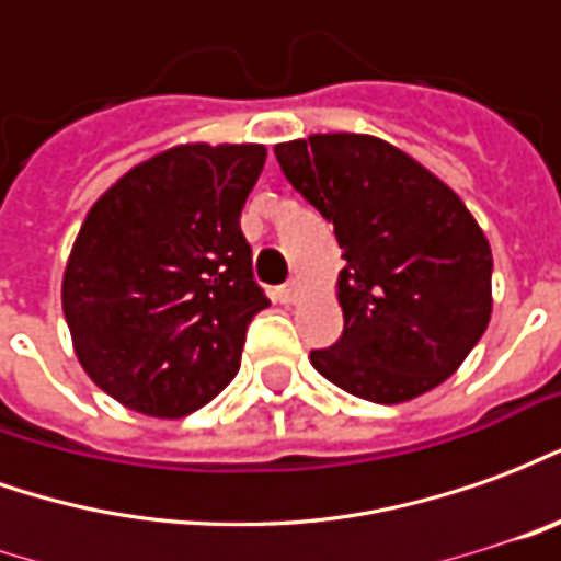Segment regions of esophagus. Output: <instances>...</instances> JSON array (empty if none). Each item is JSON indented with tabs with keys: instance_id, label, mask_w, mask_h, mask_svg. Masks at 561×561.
I'll use <instances>...</instances> for the list:
<instances>
[{
	"instance_id": "1",
	"label": "esophagus",
	"mask_w": 561,
	"mask_h": 561,
	"mask_svg": "<svg viewBox=\"0 0 561 561\" xmlns=\"http://www.w3.org/2000/svg\"><path fill=\"white\" fill-rule=\"evenodd\" d=\"M297 297H300V282H288L279 288L282 304H297Z\"/></svg>"
}]
</instances>
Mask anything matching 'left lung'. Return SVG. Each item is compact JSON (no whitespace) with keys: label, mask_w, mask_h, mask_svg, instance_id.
<instances>
[{"label":"left lung","mask_w":561,"mask_h":561,"mask_svg":"<svg viewBox=\"0 0 561 561\" xmlns=\"http://www.w3.org/2000/svg\"><path fill=\"white\" fill-rule=\"evenodd\" d=\"M288 183L333 221L345 330L312 366L336 388L397 405L438 388L493 316V252L469 207L376 135L276 144Z\"/></svg>","instance_id":"1"}]
</instances>
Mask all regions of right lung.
Returning <instances> with one entry per match:
<instances>
[{"mask_svg":"<svg viewBox=\"0 0 561 561\" xmlns=\"http://www.w3.org/2000/svg\"><path fill=\"white\" fill-rule=\"evenodd\" d=\"M264 144H176L135 164L80 225L62 312L83 373L119 405L183 417L240 369L252 279L240 213Z\"/></svg>","mask_w":561,"mask_h":561,"instance_id":"right-lung-1","label":"right lung"}]
</instances>
